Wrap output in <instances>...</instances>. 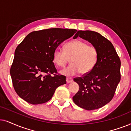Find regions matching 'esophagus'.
Masks as SVG:
<instances>
[{"label": "esophagus", "instance_id": "1", "mask_svg": "<svg viewBox=\"0 0 131 131\" xmlns=\"http://www.w3.org/2000/svg\"><path fill=\"white\" fill-rule=\"evenodd\" d=\"M66 80H67V83H70L73 81L72 78H69V77H67V79H66Z\"/></svg>", "mask_w": 131, "mask_h": 131}]
</instances>
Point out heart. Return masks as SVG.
Masks as SVG:
<instances>
[{
  "instance_id": "heart-1",
  "label": "heart",
  "mask_w": 131,
  "mask_h": 131,
  "mask_svg": "<svg viewBox=\"0 0 131 131\" xmlns=\"http://www.w3.org/2000/svg\"><path fill=\"white\" fill-rule=\"evenodd\" d=\"M98 57L96 48L79 39L67 42L64 50L56 48L53 54L54 62L58 67H64L71 59V64L60 71L61 74L69 76L78 72L82 75L89 74L96 64Z\"/></svg>"
}]
</instances>
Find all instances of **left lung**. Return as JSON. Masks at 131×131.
<instances>
[{"mask_svg":"<svg viewBox=\"0 0 131 131\" xmlns=\"http://www.w3.org/2000/svg\"><path fill=\"white\" fill-rule=\"evenodd\" d=\"M78 36L97 48L99 57L91 72L74 79L80 88L72 99L78 107L93 110L105 105L113 99L120 81L121 62L112 43L100 34L78 30L73 38Z\"/></svg>","mask_w":131,"mask_h":131,"instance_id":"8db88e82","label":"left lung"}]
</instances>
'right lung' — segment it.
<instances>
[{
	"label": "right lung",
	"instance_id": "right-lung-1",
	"mask_svg": "<svg viewBox=\"0 0 131 131\" xmlns=\"http://www.w3.org/2000/svg\"><path fill=\"white\" fill-rule=\"evenodd\" d=\"M77 31L60 28L34 31L17 46L10 74L21 98L34 105L45 103L51 99L59 86L67 83L65 76L56 74L53 54Z\"/></svg>",
	"mask_w": 131,
	"mask_h": 131
}]
</instances>
